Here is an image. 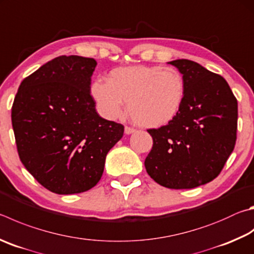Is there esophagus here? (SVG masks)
Wrapping results in <instances>:
<instances>
[{
	"label": "esophagus",
	"mask_w": 254,
	"mask_h": 254,
	"mask_svg": "<svg viewBox=\"0 0 254 254\" xmlns=\"http://www.w3.org/2000/svg\"><path fill=\"white\" fill-rule=\"evenodd\" d=\"M136 130L135 128L133 127H126V128H124V132H126V134H132V133H134Z\"/></svg>",
	"instance_id": "esophagus-1"
}]
</instances>
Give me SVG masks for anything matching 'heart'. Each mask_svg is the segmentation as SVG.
<instances>
[{
	"label": "heart",
	"mask_w": 254,
	"mask_h": 254,
	"mask_svg": "<svg viewBox=\"0 0 254 254\" xmlns=\"http://www.w3.org/2000/svg\"><path fill=\"white\" fill-rule=\"evenodd\" d=\"M91 95L104 118L115 120L127 109L132 119L145 127L165 126L177 117L186 95V83L174 67L133 65L117 67L107 81L96 80Z\"/></svg>",
	"instance_id": "b5f03b06"
}]
</instances>
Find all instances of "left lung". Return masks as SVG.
<instances>
[{
  "instance_id": "obj_1",
  "label": "left lung",
  "mask_w": 254,
  "mask_h": 254,
  "mask_svg": "<svg viewBox=\"0 0 254 254\" xmlns=\"http://www.w3.org/2000/svg\"><path fill=\"white\" fill-rule=\"evenodd\" d=\"M186 83L181 110L171 122L150 128L153 146L144 165L160 186L193 189L220 174L237 140L238 102L222 76L190 60L169 62Z\"/></svg>"
}]
</instances>
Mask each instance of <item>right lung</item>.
Listing matches in <instances>:
<instances>
[{
    "label": "right lung",
    "instance_id": "add662e5",
    "mask_svg": "<svg viewBox=\"0 0 254 254\" xmlns=\"http://www.w3.org/2000/svg\"><path fill=\"white\" fill-rule=\"evenodd\" d=\"M96 61L51 60L22 81L12 107L18 156L51 192L74 194L96 186L122 124L101 118L90 94Z\"/></svg>",
    "mask_w": 254,
    "mask_h": 254
}]
</instances>
